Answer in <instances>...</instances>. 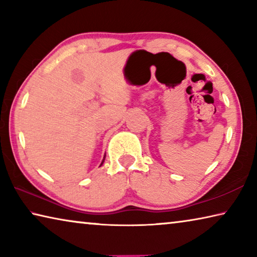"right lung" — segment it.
I'll return each mask as SVG.
<instances>
[{"label":"right lung","mask_w":257,"mask_h":257,"mask_svg":"<svg viewBox=\"0 0 257 257\" xmlns=\"http://www.w3.org/2000/svg\"><path fill=\"white\" fill-rule=\"evenodd\" d=\"M104 160H105V155H104V159H103V161H102V163H101V165L104 163Z\"/></svg>","instance_id":"right-lung-1"}]
</instances>
